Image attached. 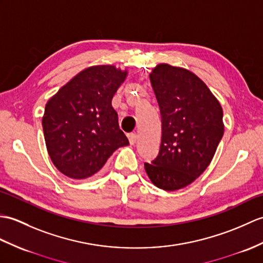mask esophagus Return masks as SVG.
<instances>
[{
    "instance_id": "obj_1",
    "label": "esophagus",
    "mask_w": 263,
    "mask_h": 263,
    "mask_svg": "<svg viewBox=\"0 0 263 263\" xmlns=\"http://www.w3.org/2000/svg\"><path fill=\"white\" fill-rule=\"evenodd\" d=\"M127 137H129L130 144H134L137 142V140H138V134L137 133H130Z\"/></svg>"
}]
</instances>
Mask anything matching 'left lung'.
Here are the masks:
<instances>
[{"label": "left lung", "mask_w": 263, "mask_h": 263, "mask_svg": "<svg viewBox=\"0 0 263 263\" xmlns=\"http://www.w3.org/2000/svg\"><path fill=\"white\" fill-rule=\"evenodd\" d=\"M161 114V144L144 163L152 184L163 191L184 188L209 167L224 133L223 109L194 72L168 64L150 74Z\"/></svg>", "instance_id": "1"}]
</instances>
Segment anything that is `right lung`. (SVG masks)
I'll use <instances>...</instances> for the list:
<instances>
[{
	"label": "right lung",
	"instance_id": "right-lung-1",
	"mask_svg": "<svg viewBox=\"0 0 263 263\" xmlns=\"http://www.w3.org/2000/svg\"><path fill=\"white\" fill-rule=\"evenodd\" d=\"M126 75L112 65L88 67L47 102L42 118L47 150L65 176L88 178L115 150L129 144L112 106Z\"/></svg>",
	"mask_w": 263,
	"mask_h": 263
}]
</instances>
